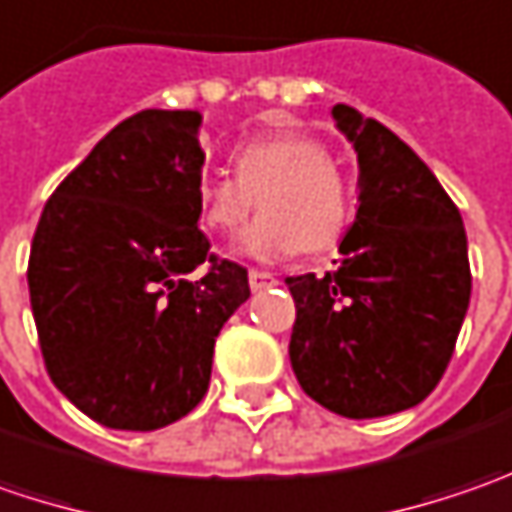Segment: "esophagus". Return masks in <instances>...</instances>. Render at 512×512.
Masks as SVG:
<instances>
[{
	"instance_id": "esophagus-1",
	"label": "esophagus",
	"mask_w": 512,
	"mask_h": 512,
	"mask_svg": "<svg viewBox=\"0 0 512 512\" xmlns=\"http://www.w3.org/2000/svg\"><path fill=\"white\" fill-rule=\"evenodd\" d=\"M275 283H278V278H275L272 272H260V269H252V272H249V286H252L255 292L269 289V286H275Z\"/></svg>"
}]
</instances>
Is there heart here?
Returning <instances> with one entry per match:
<instances>
[{"label":"heart","mask_w":512,"mask_h":512,"mask_svg":"<svg viewBox=\"0 0 512 512\" xmlns=\"http://www.w3.org/2000/svg\"><path fill=\"white\" fill-rule=\"evenodd\" d=\"M234 177L206 174L197 186V217L206 232L234 234L252 214L240 252L283 260L332 249L352 220V189L321 140L289 131L249 140L232 151Z\"/></svg>","instance_id":"heart-1"}]
</instances>
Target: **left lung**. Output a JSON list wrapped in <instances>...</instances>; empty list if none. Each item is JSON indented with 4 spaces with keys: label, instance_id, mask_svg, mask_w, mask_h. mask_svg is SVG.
Masks as SVG:
<instances>
[{
    "label": "left lung",
    "instance_id": "1",
    "mask_svg": "<svg viewBox=\"0 0 512 512\" xmlns=\"http://www.w3.org/2000/svg\"><path fill=\"white\" fill-rule=\"evenodd\" d=\"M332 114L358 154L361 206L338 269L286 278L289 361L321 407L378 418L421 404L453 358L473 289L467 234L410 145L349 105Z\"/></svg>",
    "mask_w": 512,
    "mask_h": 512
}]
</instances>
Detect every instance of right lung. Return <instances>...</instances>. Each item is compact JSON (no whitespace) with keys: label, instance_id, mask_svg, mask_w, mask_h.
I'll use <instances>...</instances> for the list:
<instances>
[{"label":"right lung","instance_id":"add662e5","mask_svg":"<svg viewBox=\"0 0 512 512\" xmlns=\"http://www.w3.org/2000/svg\"><path fill=\"white\" fill-rule=\"evenodd\" d=\"M197 111L148 108L111 128L48 197L28 257L42 361L111 430H160L212 378L214 338L249 298L240 263L197 229Z\"/></svg>","mask_w":512,"mask_h":512}]
</instances>
